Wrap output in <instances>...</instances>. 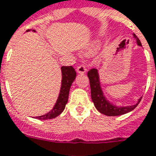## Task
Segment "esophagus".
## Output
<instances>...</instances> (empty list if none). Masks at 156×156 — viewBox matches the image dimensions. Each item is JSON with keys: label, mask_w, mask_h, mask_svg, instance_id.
Masks as SVG:
<instances>
[{"label": "esophagus", "mask_w": 156, "mask_h": 156, "mask_svg": "<svg viewBox=\"0 0 156 156\" xmlns=\"http://www.w3.org/2000/svg\"><path fill=\"white\" fill-rule=\"evenodd\" d=\"M86 71H87V68H86V67L83 64H81V65H79L77 67V72H78V73H85Z\"/></svg>", "instance_id": "34e87169"}]
</instances>
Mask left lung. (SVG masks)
Masks as SVG:
<instances>
[{"mask_svg":"<svg viewBox=\"0 0 156 156\" xmlns=\"http://www.w3.org/2000/svg\"><path fill=\"white\" fill-rule=\"evenodd\" d=\"M134 37L137 40V43L139 46H142V44L139 40V38L133 34ZM88 77L89 79V84H90V89H91V98L93 101L94 104L95 108L99 112L104 114L105 116H121L126 114L127 112H131L133 109L139 105V103L141 101V99H139V103L134 105H129L126 107H116L115 105H112V104L109 103L106 101L105 97L103 95L102 90L101 89L100 85V80H99V74H98V71L95 68H91L88 72Z\"/></svg>","mask_w":156,"mask_h":156,"instance_id":"8db88e82","label":"left lung"}]
</instances>
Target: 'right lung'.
I'll return each mask as SVG.
<instances>
[{
	"label": "right lung",
	"mask_w": 156,
	"mask_h": 156,
	"mask_svg": "<svg viewBox=\"0 0 156 156\" xmlns=\"http://www.w3.org/2000/svg\"><path fill=\"white\" fill-rule=\"evenodd\" d=\"M33 31H35V30H33ZM62 87H61L59 96L56 101V103L51 112L43 116H37V119L48 120L55 118L57 116H59L65 109L66 104L68 101V94H69L71 85L76 78V71L72 66H68V67L65 66V67H62Z\"/></svg>",
	"instance_id": "1"
}]
</instances>
